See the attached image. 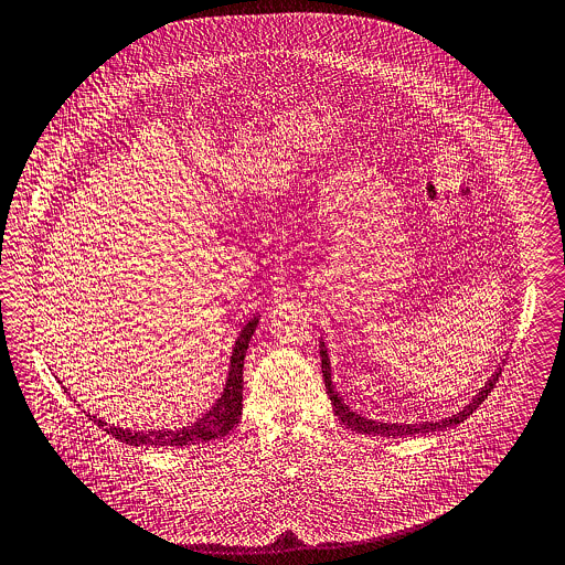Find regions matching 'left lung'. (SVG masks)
<instances>
[{
	"label": "left lung",
	"instance_id": "obj_1",
	"mask_svg": "<svg viewBox=\"0 0 565 565\" xmlns=\"http://www.w3.org/2000/svg\"><path fill=\"white\" fill-rule=\"evenodd\" d=\"M321 370H323V381H326V390H328V396H330V403L334 407V414L339 416V420L352 429V431H359V434H374V436H383V438H405V436H418V434H429V431H443L447 427H456L460 423H465L482 403L484 398L491 394V390L495 387L500 374H502V367H498L491 379L484 383V387H480V392L476 394V398L462 407L458 414L449 416V418H443V420H436V423H420V425H403V423H381V420H372V418H365L361 416L359 412L350 409V405L343 403V398L339 396V392L334 390L332 385V370H330V356H328V348L326 343L321 341Z\"/></svg>",
	"mask_w": 565,
	"mask_h": 565
}]
</instances>
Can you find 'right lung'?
Instances as JSON below:
<instances>
[{
    "label": "right lung",
    "instance_id": "right-lung-1",
    "mask_svg": "<svg viewBox=\"0 0 565 565\" xmlns=\"http://www.w3.org/2000/svg\"><path fill=\"white\" fill-rule=\"evenodd\" d=\"M259 319L253 317L235 339V348L231 354V367L226 376V385L217 403L195 423L180 427V429H151V431H131L122 427H114L96 416H89V420L105 429L111 438L129 445V447H193L202 443H211L217 438H224L242 418V370H244V356L250 343V337L257 328Z\"/></svg>",
    "mask_w": 565,
    "mask_h": 565
}]
</instances>
